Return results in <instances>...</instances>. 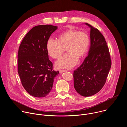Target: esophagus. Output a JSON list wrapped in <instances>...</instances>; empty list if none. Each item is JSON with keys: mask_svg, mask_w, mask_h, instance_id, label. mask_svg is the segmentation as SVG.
Returning a JSON list of instances; mask_svg holds the SVG:
<instances>
[{"mask_svg": "<svg viewBox=\"0 0 127 127\" xmlns=\"http://www.w3.org/2000/svg\"><path fill=\"white\" fill-rule=\"evenodd\" d=\"M66 70H59V72H60V73H62L63 72H64V71H65Z\"/></svg>", "mask_w": 127, "mask_h": 127, "instance_id": "esophagus-1", "label": "esophagus"}]
</instances>
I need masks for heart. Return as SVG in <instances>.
Instances as JSON below:
<instances>
[{"label": "heart", "mask_w": 127, "mask_h": 127, "mask_svg": "<svg viewBox=\"0 0 127 127\" xmlns=\"http://www.w3.org/2000/svg\"><path fill=\"white\" fill-rule=\"evenodd\" d=\"M89 42V36L86 32L70 30L61 34L58 41L50 38L47 42V50L52 58L58 59L66 48L67 53L56 62L55 65L58 68L69 69L76 65L78 58H81L84 56Z\"/></svg>", "instance_id": "obj_1"}]
</instances>
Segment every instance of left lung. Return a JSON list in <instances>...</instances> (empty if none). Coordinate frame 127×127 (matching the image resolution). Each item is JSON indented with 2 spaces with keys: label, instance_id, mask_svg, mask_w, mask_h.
Instances as JSON below:
<instances>
[{
  "label": "left lung",
  "instance_id": "8db88e82",
  "mask_svg": "<svg viewBox=\"0 0 127 127\" xmlns=\"http://www.w3.org/2000/svg\"><path fill=\"white\" fill-rule=\"evenodd\" d=\"M90 28V45L87 56L74 71L75 89L83 96L93 95L104 86L112 62L108 48L102 33L87 23Z\"/></svg>",
  "mask_w": 127,
  "mask_h": 127
}]
</instances>
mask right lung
Instances as JSON below:
<instances>
[{
    "label": "right lung",
    "mask_w": 127,
    "mask_h": 127,
    "mask_svg": "<svg viewBox=\"0 0 127 127\" xmlns=\"http://www.w3.org/2000/svg\"><path fill=\"white\" fill-rule=\"evenodd\" d=\"M57 29L49 25L35 26L27 33L20 46L18 73L23 87L33 96H46L53 87L54 78L59 73L53 70L47 50V42Z\"/></svg>",
    "instance_id": "1"
}]
</instances>
